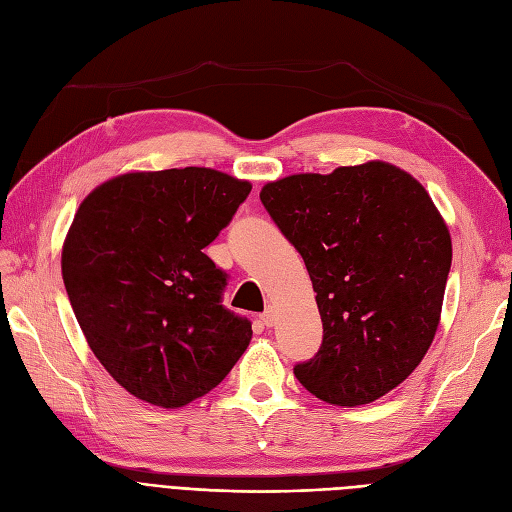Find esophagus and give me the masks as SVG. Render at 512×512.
<instances>
[{"mask_svg": "<svg viewBox=\"0 0 512 512\" xmlns=\"http://www.w3.org/2000/svg\"><path fill=\"white\" fill-rule=\"evenodd\" d=\"M260 322L265 324V327H273V324H275V312H273V309H267V312H262L260 314Z\"/></svg>", "mask_w": 512, "mask_h": 512, "instance_id": "obj_1", "label": "esophagus"}]
</instances>
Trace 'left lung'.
I'll use <instances>...</instances> for the list:
<instances>
[{"label":"left lung","instance_id":"obj_1","mask_svg":"<svg viewBox=\"0 0 512 512\" xmlns=\"http://www.w3.org/2000/svg\"><path fill=\"white\" fill-rule=\"evenodd\" d=\"M260 200L301 254L322 318V344L294 376L335 406L395 389L433 342L453 260L423 185L367 162L267 183Z\"/></svg>","mask_w":512,"mask_h":512}]
</instances>
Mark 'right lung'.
I'll list each match as a JSON object with an SVG mask.
<instances>
[{
    "label": "right lung",
    "mask_w": 512,
    "mask_h": 512,
    "mask_svg": "<svg viewBox=\"0 0 512 512\" xmlns=\"http://www.w3.org/2000/svg\"><path fill=\"white\" fill-rule=\"evenodd\" d=\"M252 185L211 168L130 173L74 215L61 273L98 361L123 389L181 408L215 389L252 339L222 305L228 273L203 252Z\"/></svg>",
    "instance_id": "add662e5"
}]
</instances>
